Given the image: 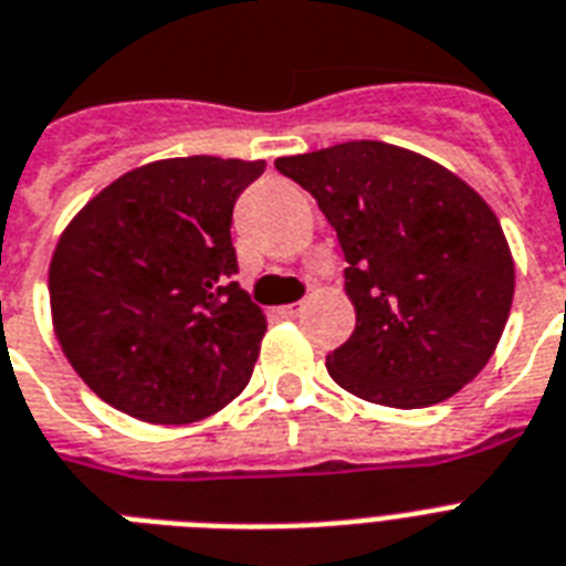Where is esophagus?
<instances>
[{"mask_svg": "<svg viewBox=\"0 0 566 566\" xmlns=\"http://www.w3.org/2000/svg\"><path fill=\"white\" fill-rule=\"evenodd\" d=\"M298 311H302V305H284L282 311H279V314H282V316H296Z\"/></svg>", "mask_w": 566, "mask_h": 566, "instance_id": "esophagus-1", "label": "esophagus"}]
</instances>
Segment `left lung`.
Instances as JSON below:
<instances>
[{
    "label": "left lung",
    "mask_w": 566,
    "mask_h": 566,
    "mask_svg": "<svg viewBox=\"0 0 566 566\" xmlns=\"http://www.w3.org/2000/svg\"><path fill=\"white\" fill-rule=\"evenodd\" d=\"M275 168L314 195L346 255L355 334L325 360L363 401L418 410L471 384L494 355L514 296L497 214L421 154L343 142Z\"/></svg>",
    "instance_id": "left-lung-1"
}]
</instances>
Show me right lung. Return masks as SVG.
<instances>
[{"instance_id":"obj_1","label":"right lung","mask_w":566,"mask_h":566,"mask_svg":"<svg viewBox=\"0 0 566 566\" xmlns=\"http://www.w3.org/2000/svg\"><path fill=\"white\" fill-rule=\"evenodd\" d=\"M264 159L133 168L63 229L49 268L57 343L109 407L191 424L250 384L268 316L232 282V209Z\"/></svg>"}]
</instances>
